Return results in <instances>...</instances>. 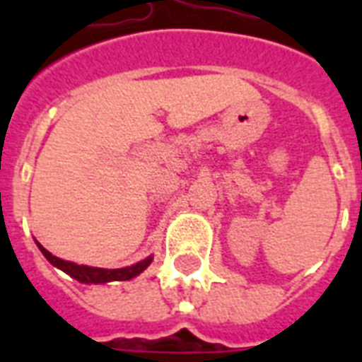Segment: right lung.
<instances>
[{
    "instance_id": "add662e5",
    "label": "right lung",
    "mask_w": 362,
    "mask_h": 362,
    "mask_svg": "<svg viewBox=\"0 0 362 362\" xmlns=\"http://www.w3.org/2000/svg\"><path fill=\"white\" fill-rule=\"evenodd\" d=\"M39 250L42 252V255L54 264L69 274L71 278L82 281V284H105V281L112 280H131L135 278L136 274H141L142 270L146 269L148 264L152 263V257L144 259L141 263L133 264V267H125V269H95V267H86V264H76L71 263V261H64V259L56 257L52 253L45 250L42 246H39Z\"/></svg>"
}]
</instances>
